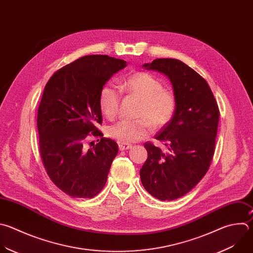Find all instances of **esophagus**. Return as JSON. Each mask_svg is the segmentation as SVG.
<instances>
[{
	"label": "esophagus",
	"instance_id": "1",
	"mask_svg": "<svg viewBox=\"0 0 253 253\" xmlns=\"http://www.w3.org/2000/svg\"><path fill=\"white\" fill-rule=\"evenodd\" d=\"M132 145L131 144H127V143H120L119 144V150L120 151H124V150H128L131 149Z\"/></svg>",
	"mask_w": 253,
	"mask_h": 253
}]
</instances>
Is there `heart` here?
<instances>
[{
	"label": "heart",
	"instance_id": "obj_1",
	"mask_svg": "<svg viewBox=\"0 0 253 253\" xmlns=\"http://www.w3.org/2000/svg\"><path fill=\"white\" fill-rule=\"evenodd\" d=\"M122 91L140 100L135 120H120L109 128V135L122 143L137 142L152 131L171 120L176 109V98L172 91L163 88L162 82L154 75L139 71L129 75L120 85ZM121 99L120 90L106 83L99 92V107L107 118H114Z\"/></svg>",
	"mask_w": 253,
	"mask_h": 253
}]
</instances>
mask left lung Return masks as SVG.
I'll use <instances>...</instances> for the list:
<instances>
[{
  "instance_id": "obj_1",
  "label": "left lung",
  "mask_w": 253,
  "mask_h": 253,
  "mask_svg": "<svg viewBox=\"0 0 253 253\" xmlns=\"http://www.w3.org/2000/svg\"><path fill=\"white\" fill-rule=\"evenodd\" d=\"M170 79L176 109L155 138L144 144L148 158L140 170L145 190L160 201H173L189 193L206 175L214 153L219 111L208 82L179 59L157 58L143 64Z\"/></svg>"
}]
</instances>
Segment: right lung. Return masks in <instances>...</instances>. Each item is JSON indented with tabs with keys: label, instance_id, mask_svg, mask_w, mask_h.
<instances>
[{
	"label": "right lung",
	"instance_id": "right-lung-1",
	"mask_svg": "<svg viewBox=\"0 0 253 253\" xmlns=\"http://www.w3.org/2000/svg\"><path fill=\"white\" fill-rule=\"evenodd\" d=\"M127 62L108 55H85L49 78L38 110L40 152L53 184L72 198L91 199L104 188L118 145L101 138L92 148L84 143L102 123L101 87ZM92 143V142H91Z\"/></svg>",
	"mask_w": 253,
	"mask_h": 253
}]
</instances>
